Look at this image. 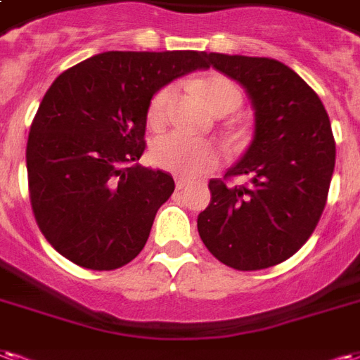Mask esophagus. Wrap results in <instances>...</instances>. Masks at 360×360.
<instances>
[{"instance_id": "obj_1", "label": "esophagus", "mask_w": 360, "mask_h": 360, "mask_svg": "<svg viewBox=\"0 0 360 360\" xmlns=\"http://www.w3.org/2000/svg\"><path fill=\"white\" fill-rule=\"evenodd\" d=\"M188 185V181L187 179H181V177H177L175 179V187H177V191H181V188H185Z\"/></svg>"}]
</instances>
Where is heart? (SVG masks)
I'll return each instance as SVG.
<instances>
[{"mask_svg":"<svg viewBox=\"0 0 360 360\" xmlns=\"http://www.w3.org/2000/svg\"><path fill=\"white\" fill-rule=\"evenodd\" d=\"M200 89L206 103L215 114H231L242 105L240 87L225 76H212L204 79ZM173 98H175V85H164L154 93L146 114L150 126H162L166 122ZM150 156L158 167L188 179L212 172L219 164L217 146L207 141L187 137L183 133H167L158 137L154 141Z\"/></svg>","mask_w":360,"mask_h":360,"instance_id":"obj_1","label":"heart"}]
</instances>
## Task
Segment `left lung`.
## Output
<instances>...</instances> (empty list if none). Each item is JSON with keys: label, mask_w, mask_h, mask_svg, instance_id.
<instances>
[{"label": "left lung", "mask_w": 360, "mask_h": 360, "mask_svg": "<svg viewBox=\"0 0 360 360\" xmlns=\"http://www.w3.org/2000/svg\"><path fill=\"white\" fill-rule=\"evenodd\" d=\"M215 70L246 89L254 139L227 176L250 174L248 188L210 181L212 200L198 233L212 254L236 271L286 262L307 242L326 206L336 143L324 105L292 68L275 58L210 53Z\"/></svg>", "instance_id": "8db88e82"}]
</instances>
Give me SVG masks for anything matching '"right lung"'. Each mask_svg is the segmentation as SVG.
Instances as JSON below:
<instances>
[{"label":"right lung","instance_id":"add662e5","mask_svg":"<svg viewBox=\"0 0 360 360\" xmlns=\"http://www.w3.org/2000/svg\"><path fill=\"white\" fill-rule=\"evenodd\" d=\"M200 51H106L65 70L30 126L26 169L39 231L58 254L114 271L145 248L169 173L137 164L160 87L207 68Z\"/></svg>","mask_w":360,"mask_h":360}]
</instances>
